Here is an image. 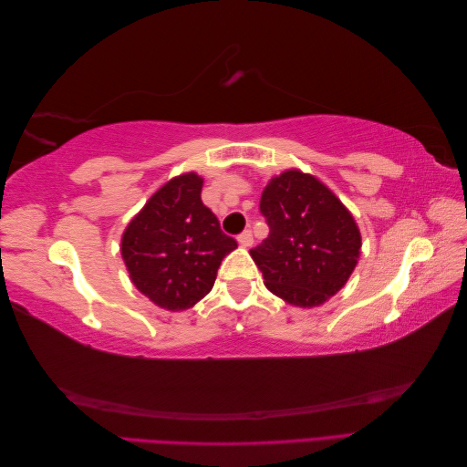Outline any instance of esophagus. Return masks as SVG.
Segmentation results:
<instances>
[{"instance_id":"esophagus-1","label":"esophagus","mask_w":467,"mask_h":467,"mask_svg":"<svg viewBox=\"0 0 467 467\" xmlns=\"http://www.w3.org/2000/svg\"><path fill=\"white\" fill-rule=\"evenodd\" d=\"M237 242H239V245H242V247H251L253 245V234H251V230H245L244 234H239Z\"/></svg>"}]
</instances>
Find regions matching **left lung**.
<instances>
[{"instance_id": "obj_1", "label": "left lung", "mask_w": 467, "mask_h": 467, "mask_svg": "<svg viewBox=\"0 0 467 467\" xmlns=\"http://www.w3.org/2000/svg\"><path fill=\"white\" fill-rule=\"evenodd\" d=\"M261 214L271 232L249 253L275 296L314 307L347 285L362 237L347 206L319 179L298 169L273 177L261 194Z\"/></svg>"}]
</instances>
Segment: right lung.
Here are the masks:
<instances>
[{
    "label": "right lung",
    "instance_id": "obj_1",
    "mask_svg": "<svg viewBox=\"0 0 467 467\" xmlns=\"http://www.w3.org/2000/svg\"><path fill=\"white\" fill-rule=\"evenodd\" d=\"M202 177L185 173L151 194L126 225L120 253L134 286L169 312L189 309L214 286L222 259L237 247L201 201Z\"/></svg>",
    "mask_w": 467,
    "mask_h": 467
}]
</instances>
